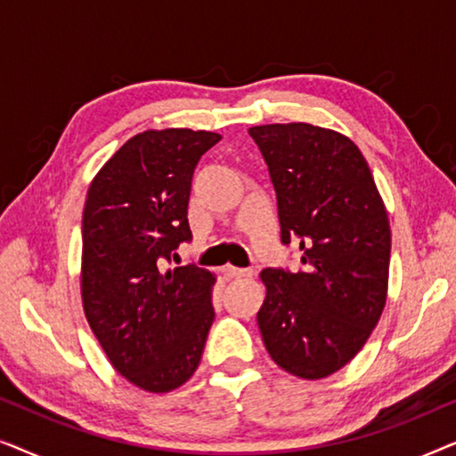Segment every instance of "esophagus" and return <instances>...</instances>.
Segmentation results:
<instances>
[{
    "instance_id": "34e87169",
    "label": "esophagus",
    "mask_w": 456,
    "mask_h": 456,
    "mask_svg": "<svg viewBox=\"0 0 456 456\" xmlns=\"http://www.w3.org/2000/svg\"><path fill=\"white\" fill-rule=\"evenodd\" d=\"M222 273L226 278H248L251 276V270H245V267H234V265H224Z\"/></svg>"
}]
</instances>
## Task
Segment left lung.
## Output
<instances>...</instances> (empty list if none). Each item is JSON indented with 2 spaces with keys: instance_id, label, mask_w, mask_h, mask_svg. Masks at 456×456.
Returning <instances> with one entry per match:
<instances>
[{
  "instance_id": "1",
  "label": "left lung",
  "mask_w": 456,
  "mask_h": 456,
  "mask_svg": "<svg viewBox=\"0 0 456 456\" xmlns=\"http://www.w3.org/2000/svg\"><path fill=\"white\" fill-rule=\"evenodd\" d=\"M278 197L282 242L301 270L267 267L261 338L284 371L332 376L357 354L388 292L390 224L363 153L348 136L305 122L248 128Z\"/></svg>"
}]
</instances>
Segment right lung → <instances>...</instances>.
Wrapping results in <instances>:
<instances>
[{
    "mask_svg": "<svg viewBox=\"0 0 456 456\" xmlns=\"http://www.w3.org/2000/svg\"><path fill=\"white\" fill-rule=\"evenodd\" d=\"M220 139L208 130H145L111 155L86 192V322L116 371L147 392H170L195 373L214 323V273L195 264L164 267L192 239V174Z\"/></svg>",
    "mask_w": 456,
    "mask_h": 456,
    "instance_id": "add662e5",
    "label": "right lung"
}]
</instances>
